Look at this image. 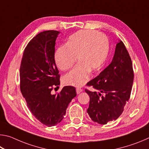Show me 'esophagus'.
<instances>
[{
	"instance_id": "34e87169",
	"label": "esophagus",
	"mask_w": 149,
	"mask_h": 149,
	"mask_svg": "<svg viewBox=\"0 0 149 149\" xmlns=\"http://www.w3.org/2000/svg\"><path fill=\"white\" fill-rule=\"evenodd\" d=\"M82 91H83V89H81V88H77V89H76L77 94H79V93H81Z\"/></svg>"
}]
</instances>
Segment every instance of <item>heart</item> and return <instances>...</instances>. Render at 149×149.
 <instances>
[{"mask_svg": "<svg viewBox=\"0 0 149 149\" xmlns=\"http://www.w3.org/2000/svg\"><path fill=\"white\" fill-rule=\"evenodd\" d=\"M109 41L105 35L91 30H80L69 37L64 47L58 48L54 58L58 68L66 71L77 58L78 64L64 75L65 84L84 85L89 79L90 72L102 68L109 53Z\"/></svg>", "mask_w": 149, "mask_h": 149, "instance_id": "heart-1", "label": "heart"}]
</instances>
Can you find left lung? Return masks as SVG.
<instances>
[{
  "label": "left lung",
  "mask_w": 149,
  "mask_h": 149,
  "mask_svg": "<svg viewBox=\"0 0 149 149\" xmlns=\"http://www.w3.org/2000/svg\"><path fill=\"white\" fill-rule=\"evenodd\" d=\"M133 78L132 60L120 41L110 64L87 84L95 90H85L90 97L87 113L93 122L103 125L119 118L130 99Z\"/></svg>",
  "instance_id": "left-lung-1"
}]
</instances>
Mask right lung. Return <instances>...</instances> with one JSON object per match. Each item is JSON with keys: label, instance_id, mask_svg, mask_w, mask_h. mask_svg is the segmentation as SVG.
<instances>
[{"label": "right lung", "instance_id": "1", "mask_svg": "<svg viewBox=\"0 0 149 149\" xmlns=\"http://www.w3.org/2000/svg\"><path fill=\"white\" fill-rule=\"evenodd\" d=\"M60 33L49 30L34 37L24 50L20 65V89L27 107L40 122L49 127L61 122L68 104L77 95L72 86L64 87L58 95L51 93L60 85L54 58Z\"/></svg>", "mask_w": 149, "mask_h": 149}]
</instances>
